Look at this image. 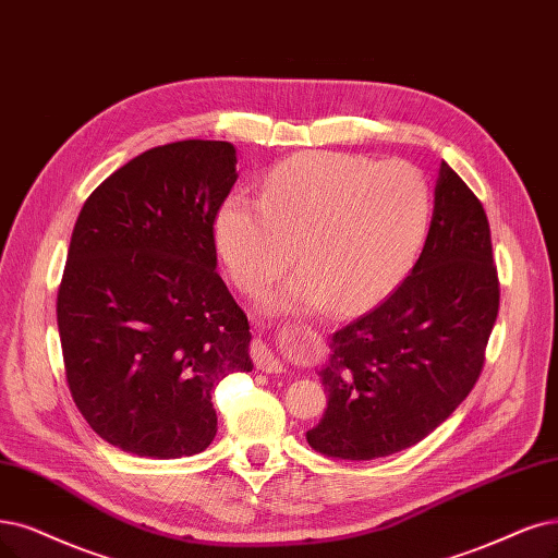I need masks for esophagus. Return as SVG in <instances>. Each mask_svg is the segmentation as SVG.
<instances>
[{"mask_svg": "<svg viewBox=\"0 0 558 558\" xmlns=\"http://www.w3.org/2000/svg\"><path fill=\"white\" fill-rule=\"evenodd\" d=\"M251 354H253L255 367L262 369V373H268V375L282 373V363L278 361V356H276V354L271 352V349H268L262 340H255V342H253Z\"/></svg>", "mask_w": 558, "mask_h": 558, "instance_id": "34e87169", "label": "esophagus"}]
</instances>
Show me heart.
I'll return each mask as SVG.
<instances>
[{
  "instance_id": "obj_1",
  "label": "heart",
  "mask_w": 558,
  "mask_h": 558,
  "mask_svg": "<svg viewBox=\"0 0 558 558\" xmlns=\"http://www.w3.org/2000/svg\"><path fill=\"white\" fill-rule=\"evenodd\" d=\"M432 195L402 160L313 151L287 160L262 197L234 193L216 216V243L243 292H257L294 262L299 274L268 311L333 305L356 313L386 296L414 264L427 234Z\"/></svg>"
}]
</instances>
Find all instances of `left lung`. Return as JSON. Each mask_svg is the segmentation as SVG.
Masks as SVG:
<instances>
[{"label":"left lung","mask_w":558,"mask_h":558,"mask_svg":"<svg viewBox=\"0 0 558 558\" xmlns=\"http://www.w3.org/2000/svg\"><path fill=\"white\" fill-rule=\"evenodd\" d=\"M499 274L481 199L441 162L418 262L398 290L333 333L324 418L307 444L375 460L435 432L476 386L499 315Z\"/></svg>","instance_id":"left-lung-1"}]
</instances>
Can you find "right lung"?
<instances>
[{
    "label": "right lung",
    "mask_w": 558,
    "mask_h": 558,
    "mask_svg": "<svg viewBox=\"0 0 558 558\" xmlns=\"http://www.w3.org/2000/svg\"><path fill=\"white\" fill-rule=\"evenodd\" d=\"M236 149L181 140L129 160L87 197L57 292L75 407L140 458L202 452L216 437L214 388L251 373V324L216 271L214 222Z\"/></svg>",
    "instance_id": "right-lung-1"
}]
</instances>
